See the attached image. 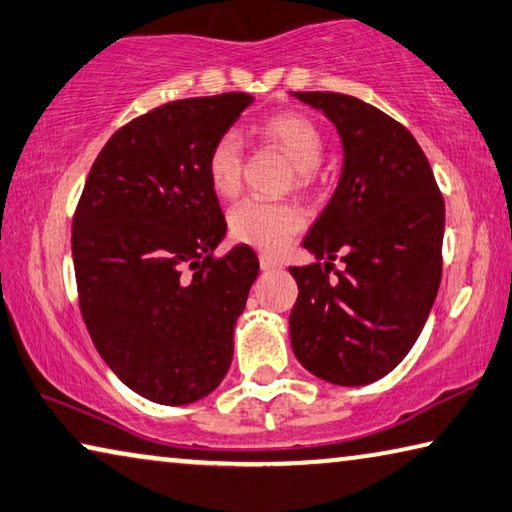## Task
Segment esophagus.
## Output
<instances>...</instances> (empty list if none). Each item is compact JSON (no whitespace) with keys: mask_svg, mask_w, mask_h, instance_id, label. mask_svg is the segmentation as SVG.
<instances>
[{"mask_svg":"<svg viewBox=\"0 0 512 512\" xmlns=\"http://www.w3.org/2000/svg\"><path fill=\"white\" fill-rule=\"evenodd\" d=\"M259 266H262V271H273V269H280V262L275 257L262 253L259 255Z\"/></svg>","mask_w":512,"mask_h":512,"instance_id":"esophagus-1","label":"esophagus"}]
</instances>
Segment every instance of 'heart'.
<instances>
[{
	"label": "heart",
	"instance_id": "b5f03b06",
	"mask_svg": "<svg viewBox=\"0 0 512 512\" xmlns=\"http://www.w3.org/2000/svg\"><path fill=\"white\" fill-rule=\"evenodd\" d=\"M259 134L280 145L298 168L300 182H310L321 166L326 139L319 125L303 113H275L259 125ZM243 143L237 132H223L207 154V177L218 196H232L241 184ZM305 216L294 202L266 198H246L230 212V232L234 239L259 250H280L303 227Z\"/></svg>",
	"mask_w": 512,
	"mask_h": 512
}]
</instances>
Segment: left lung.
<instances>
[{
	"instance_id": "obj_1",
	"label": "left lung",
	"mask_w": 512,
	"mask_h": 512,
	"mask_svg": "<svg viewBox=\"0 0 512 512\" xmlns=\"http://www.w3.org/2000/svg\"><path fill=\"white\" fill-rule=\"evenodd\" d=\"M291 95L323 111L344 150L337 189L303 239L316 262L289 269L298 282L291 348L316 378L369 385L410 353L431 314L444 200L415 136L387 113L353 95ZM337 256L344 272L331 264Z\"/></svg>"
}]
</instances>
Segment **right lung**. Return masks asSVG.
<instances>
[{
	"instance_id": "add662e5",
	"label": "right lung",
	"mask_w": 512,
	"mask_h": 512,
	"mask_svg": "<svg viewBox=\"0 0 512 512\" xmlns=\"http://www.w3.org/2000/svg\"><path fill=\"white\" fill-rule=\"evenodd\" d=\"M248 93L161 104L97 154L72 218L79 307L97 353L143 399L186 405L221 385L234 326L259 273L234 246L207 177L214 141Z\"/></svg>"
}]
</instances>
